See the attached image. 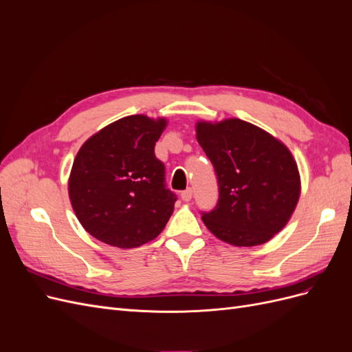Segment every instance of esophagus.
I'll list each match as a JSON object with an SVG mask.
<instances>
[{"instance_id": "obj_1", "label": "esophagus", "mask_w": 352, "mask_h": 352, "mask_svg": "<svg viewBox=\"0 0 352 352\" xmlns=\"http://www.w3.org/2000/svg\"><path fill=\"white\" fill-rule=\"evenodd\" d=\"M180 197H182V199L185 201V202H189L190 199H192V189L190 188H188V189H185L182 194H180Z\"/></svg>"}]
</instances>
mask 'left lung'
<instances>
[{
	"label": "left lung",
	"mask_w": 352,
	"mask_h": 352,
	"mask_svg": "<svg viewBox=\"0 0 352 352\" xmlns=\"http://www.w3.org/2000/svg\"><path fill=\"white\" fill-rule=\"evenodd\" d=\"M197 141L214 166L219 202L202 221L220 241L255 247L289 221L301 195V177L282 141L241 119L198 120Z\"/></svg>",
	"instance_id": "left-lung-1"
}]
</instances>
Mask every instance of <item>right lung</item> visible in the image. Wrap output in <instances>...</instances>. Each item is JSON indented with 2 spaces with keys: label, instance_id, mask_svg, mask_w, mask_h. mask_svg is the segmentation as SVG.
I'll return each instance as SVG.
<instances>
[{
  "label": "right lung",
  "instance_id": "obj_1",
  "mask_svg": "<svg viewBox=\"0 0 352 352\" xmlns=\"http://www.w3.org/2000/svg\"><path fill=\"white\" fill-rule=\"evenodd\" d=\"M167 119L116 120L85 141L69 177V198L83 229L117 248H136L166 228L176 195L166 189L154 146Z\"/></svg>",
  "mask_w": 352,
  "mask_h": 352
}]
</instances>
